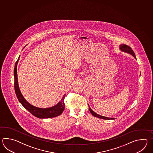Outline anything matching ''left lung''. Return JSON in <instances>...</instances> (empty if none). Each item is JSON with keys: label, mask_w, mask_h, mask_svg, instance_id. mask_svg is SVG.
Here are the masks:
<instances>
[{"label": "left lung", "mask_w": 153, "mask_h": 153, "mask_svg": "<svg viewBox=\"0 0 153 153\" xmlns=\"http://www.w3.org/2000/svg\"><path fill=\"white\" fill-rule=\"evenodd\" d=\"M119 49L122 52L127 53L130 54L132 56L134 59H136L134 53L133 52L132 49H131L130 46L126 45L125 44H121L119 46ZM88 109H89V111H90V113L92 114V115L93 116L95 117H98L100 119H104V120H114L115 119H116L115 117H103V116H101L100 115L96 113L94 111L91 109V108L89 106V105H88Z\"/></svg>", "instance_id": "8db88e82"}]
</instances>
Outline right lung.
I'll return each instance as SVG.
<instances>
[{
	"label": "right lung",
	"mask_w": 153,
	"mask_h": 153,
	"mask_svg": "<svg viewBox=\"0 0 153 153\" xmlns=\"http://www.w3.org/2000/svg\"><path fill=\"white\" fill-rule=\"evenodd\" d=\"M20 59V56L17 59L14 68V87L15 91L18 100L20 102V103L23 105L24 108L29 111L31 114H33L36 117H38L40 119H45V118H50V117H56L62 114L63 111L65 110V103H64V98L65 97V94H64L62 97L61 100L55 105L52 106L51 107L46 108H41L36 107L32 104H30L29 102L26 101V99L24 98L22 94L20 91L18 79H17V65Z\"/></svg>",
	"instance_id": "1"
}]
</instances>
